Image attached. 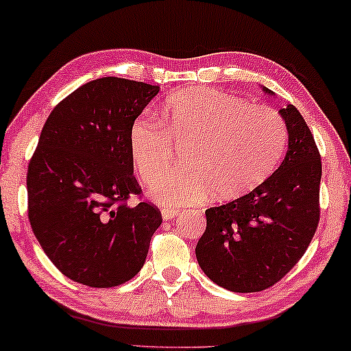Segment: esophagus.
<instances>
[{"label": "esophagus", "mask_w": 351, "mask_h": 351, "mask_svg": "<svg viewBox=\"0 0 351 351\" xmlns=\"http://www.w3.org/2000/svg\"><path fill=\"white\" fill-rule=\"evenodd\" d=\"M160 214H162V219L167 221V220L175 219V217L178 215V210L176 209H170V208H164L162 210H160Z\"/></svg>", "instance_id": "34e87169"}]
</instances>
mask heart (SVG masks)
Masks as SVG:
<instances>
[{
  "label": "heart",
  "instance_id": "obj_1",
  "mask_svg": "<svg viewBox=\"0 0 351 351\" xmlns=\"http://www.w3.org/2000/svg\"><path fill=\"white\" fill-rule=\"evenodd\" d=\"M158 120L137 119L130 130V156L143 184H152L184 145L182 167L160 176L148 191L165 208L199 204L213 193L230 202L269 178L286 149L280 114L248 106L217 88L175 92L158 110Z\"/></svg>",
  "mask_w": 351,
  "mask_h": 351
}]
</instances>
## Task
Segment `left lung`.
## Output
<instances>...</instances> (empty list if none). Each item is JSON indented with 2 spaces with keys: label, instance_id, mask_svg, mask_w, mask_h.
Instances as JSON below:
<instances>
[{
  "label": "left lung",
  "instance_id": "obj_1",
  "mask_svg": "<svg viewBox=\"0 0 351 351\" xmlns=\"http://www.w3.org/2000/svg\"><path fill=\"white\" fill-rule=\"evenodd\" d=\"M278 112L289 136L281 165L247 195L206 210L195 248L204 275L231 292L274 286L302 259L319 225V149L295 106Z\"/></svg>",
  "mask_w": 351,
  "mask_h": 351
}]
</instances>
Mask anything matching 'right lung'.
<instances>
[{"mask_svg":"<svg viewBox=\"0 0 351 351\" xmlns=\"http://www.w3.org/2000/svg\"><path fill=\"white\" fill-rule=\"evenodd\" d=\"M159 86L99 77L49 114L27 167V217L62 274L90 287L130 281L145 264L162 223L158 208L128 206L138 195L130 130Z\"/></svg>","mask_w":351,"mask_h":351,"instance_id":"right-lung-1","label":"right lung"}]
</instances>
